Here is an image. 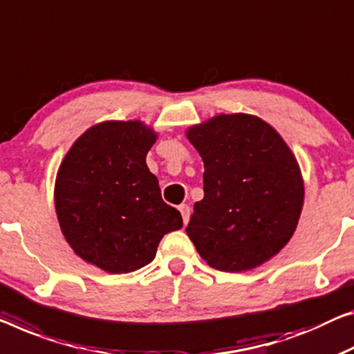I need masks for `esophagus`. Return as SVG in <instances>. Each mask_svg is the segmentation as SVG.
Wrapping results in <instances>:
<instances>
[{
	"label": "esophagus",
	"instance_id": "1",
	"mask_svg": "<svg viewBox=\"0 0 354 354\" xmlns=\"http://www.w3.org/2000/svg\"><path fill=\"white\" fill-rule=\"evenodd\" d=\"M178 209H179V213H181V216H183L184 224H187L189 223V218H191V207H189V205H179Z\"/></svg>",
	"mask_w": 354,
	"mask_h": 354
}]
</instances>
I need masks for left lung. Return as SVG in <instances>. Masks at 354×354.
Instances as JSON below:
<instances>
[{"label": "left lung", "instance_id": "8db88e82", "mask_svg": "<svg viewBox=\"0 0 354 354\" xmlns=\"http://www.w3.org/2000/svg\"><path fill=\"white\" fill-rule=\"evenodd\" d=\"M202 157L203 198L186 232L209 267L245 272L277 256L297 227L304 179L278 131L252 114H218L189 127Z\"/></svg>", "mask_w": 354, "mask_h": 354}]
</instances>
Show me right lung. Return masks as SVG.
Here are the masks:
<instances>
[{"mask_svg":"<svg viewBox=\"0 0 354 354\" xmlns=\"http://www.w3.org/2000/svg\"><path fill=\"white\" fill-rule=\"evenodd\" d=\"M157 133L141 120H106L87 129L62 160L55 211L73 251L108 273L147 266L181 213L162 200L146 154Z\"/></svg>","mask_w":354,"mask_h":354,"instance_id":"obj_1","label":"right lung"}]
</instances>
